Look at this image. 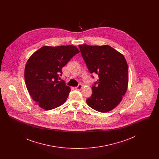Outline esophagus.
Returning <instances> with one entry per match:
<instances>
[{
	"label": "esophagus",
	"mask_w": 159,
	"mask_h": 159,
	"mask_svg": "<svg viewBox=\"0 0 159 159\" xmlns=\"http://www.w3.org/2000/svg\"><path fill=\"white\" fill-rule=\"evenodd\" d=\"M82 84H79L77 86L75 87V89H77V90H79V89H82Z\"/></svg>",
	"instance_id": "obj_1"
}]
</instances>
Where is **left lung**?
<instances>
[{"mask_svg":"<svg viewBox=\"0 0 159 159\" xmlns=\"http://www.w3.org/2000/svg\"><path fill=\"white\" fill-rule=\"evenodd\" d=\"M79 47L89 72L98 75L92 87V94L86 99L88 105L101 113L112 110L121 102L128 88V66L125 58L108 45Z\"/></svg>","mask_w":159,"mask_h":159,"instance_id":"1","label":"left lung"}]
</instances>
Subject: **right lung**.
<instances>
[{
    "label": "right lung",
    "mask_w": 159,
    "mask_h": 159,
    "mask_svg": "<svg viewBox=\"0 0 159 159\" xmlns=\"http://www.w3.org/2000/svg\"><path fill=\"white\" fill-rule=\"evenodd\" d=\"M79 52L75 46H45L31 55L25 67V83L39 107L49 110L66 101L71 89L58 80L62 68Z\"/></svg>",
    "instance_id": "add662e5"
}]
</instances>
